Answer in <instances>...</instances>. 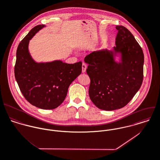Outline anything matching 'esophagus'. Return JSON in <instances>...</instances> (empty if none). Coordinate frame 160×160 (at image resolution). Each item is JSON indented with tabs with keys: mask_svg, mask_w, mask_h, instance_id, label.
I'll return each instance as SVG.
<instances>
[{
	"mask_svg": "<svg viewBox=\"0 0 160 160\" xmlns=\"http://www.w3.org/2000/svg\"><path fill=\"white\" fill-rule=\"evenodd\" d=\"M86 69H87V66H86V64L85 63L83 62L82 64V72L83 73L85 72L86 71Z\"/></svg>",
	"mask_w": 160,
	"mask_h": 160,
	"instance_id": "1",
	"label": "esophagus"
}]
</instances>
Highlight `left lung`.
Listing matches in <instances>:
<instances>
[{"instance_id":"1","label":"left lung","mask_w":160,"mask_h":160,"mask_svg":"<svg viewBox=\"0 0 160 160\" xmlns=\"http://www.w3.org/2000/svg\"><path fill=\"white\" fill-rule=\"evenodd\" d=\"M118 33L112 50L93 52L84 58L91 79L89 94L101 110H113L125 106L140 89L143 78L144 55L132 33L116 26ZM118 56L119 61L115 58Z\"/></svg>"}]
</instances>
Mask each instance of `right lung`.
Masks as SVG:
<instances>
[{
  "instance_id": "right-lung-1",
  "label": "right lung",
  "mask_w": 160,
  "mask_h": 160,
  "mask_svg": "<svg viewBox=\"0 0 160 160\" xmlns=\"http://www.w3.org/2000/svg\"><path fill=\"white\" fill-rule=\"evenodd\" d=\"M45 27H35L19 43L14 72L20 91L27 101L34 106L50 110L62 103L69 85L82 72V62H36L29 52L28 45L33 37Z\"/></svg>"
}]
</instances>
